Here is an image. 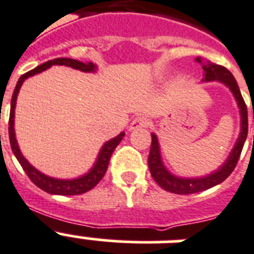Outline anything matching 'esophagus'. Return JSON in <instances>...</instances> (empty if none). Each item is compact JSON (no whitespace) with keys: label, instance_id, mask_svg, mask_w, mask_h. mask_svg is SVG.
<instances>
[{"label":"esophagus","instance_id":"esophagus-1","mask_svg":"<svg viewBox=\"0 0 254 254\" xmlns=\"http://www.w3.org/2000/svg\"><path fill=\"white\" fill-rule=\"evenodd\" d=\"M148 125V119L144 116H137L133 119V121L129 125V130H135V129H140V127H146Z\"/></svg>","mask_w":254,"mask_h":254}]
</instances>
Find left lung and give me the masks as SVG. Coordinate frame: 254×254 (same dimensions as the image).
Returning <instances> with one entry per match:
<instances>
[{
  "label": "left lung",
  "instance_id": "obj_1",
  "mask_svg": "<svg viewBox=\"0 0 254 254\" xmlns=\"http://www.w3.org/2000/svg\"><path fill=\"white\" fill-rule=\"evenodd\" d=\"M196 62L203 67V81H219V82L225 84L231 90L236 102H238V107L240 110L242 127H240L239 138L236 140L235 146H234L232 151L230 152V156L227 157V160L214 173L205 177H200V178H181V177H176L170 173L169 170L164 167L163 160H161L157 137L153 133L151 134L152 140H151V150L150 155H148V168H150L151 176H152L155 182L161 189H164L165 191H169V192L178 193V195H190V193L201 192L204 190L212 189V187L223 182L235 169L243 147H244V143H246L247 135H248V111H247V104L244 99H243L242 93H240V89L238 86L235 77L232 76V73L227 68L214 64L210 61H204L203 58L197 57Z\"/></svg>",
  "mask_w": 254,
  "mask_h": 254
}]
</instances>
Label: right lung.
Instances as JSON below:
<instances>
[{
    "mask_svg": "<svg viewBox=\"0 0 254 254\" xmlns=\"http://www.w3.org/2000/svg\"><path fill=\"white\" fill-rule=\"evenodd\" d=\"M67 65V67H72L74 69H80L82 72H95L97 65L93 64L91 62L89 63H84V62L74 61L71 58H57L53 61H48L36 67L35 69L27 72L19 78L18 84L15 86L14 94L11 98V107H10V119H8V137H10V144H11V150L14 152L15 157L18 159L19 164L22 165L23 170L25 174L29 177V180L35 183L36 186L44 190L45 192L53 193V195H80V193L87 192L89 190L95 187L99 183V181L103 178V176L107 172L108 163H110L111 155L117 147V144L120 143L121 139L124 138L125 133H120L117 137L112 138L108 142L103 144L101 152L98 155L97 161H95L94 167L91 168L86 174L74 178V180H57V178H51L49 176H45L44 173L38 172L36 168H33L31 164L27 161L24 156L22 155L20 150H19L18 142L15 138V130H14V117H15V104H16V98H18V93L20 90V86L24 82L25 78L31 77L33 74L40 73V72L45 71L50 68L51 65Z\"/></svg>",
    "mask_w": 254,
    "mask_h": 254,
    "instance_id": "1",
    "label": "right lung"
}]
</instances>
